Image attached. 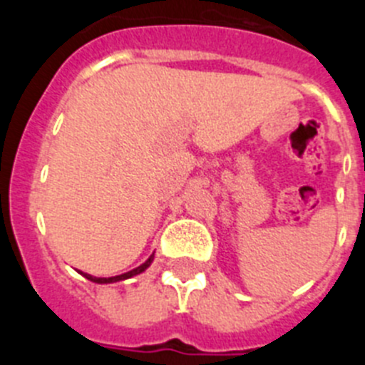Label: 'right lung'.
Wrapping results in <instances>:
<instances>
[{
	"instance_id": "obj_1",
	"label": "right lung",
	"mask_w": 365,
	"mask_h": 365,
	"mask_svg": "<svg viewBox=\"0 0 365 365\" xmlns=\"http://www.w3.org/2000/svg\"><path fill=\"white\" fill-rule=\"evenodd\" d=\"M153 257H155V254H151V256L148 257V259L144 261V263L140 267H137V269L130 270V272H125V274L111 276V278H96V276H91V274H87V272H80V270H78V272L82 274L83 278H87V279H89V282H93V283H117V282H122V279H130V278H133V276H137V274L144 272V270H146L148 267H150L151 263H153Z\"/></svg>"
}]
</instances>
